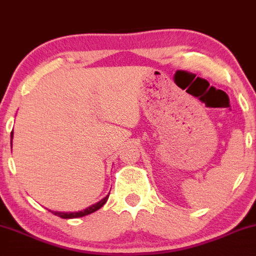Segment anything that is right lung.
<instances>
[{
	"mask_svg": "<svg viewBox=\"0 0 256 256\" xmlns=\"http://www.w3.org/2000/svg\"><path fill=\"white\" fill-rule=\"evenodd\" d=\"M10 140H13V131H12V134H10ZM10 144H12V142H10ZM108 196L110 195L106 196V198H102L101 201H98V202H96V204L89 206V207L85 208V210H78V212H54V210H50L52 214H55V216H60V218H62V219L80 218V216H88V214H91V213L96 212L98 210H100V208H101L102 206L107 202Z\"/></svg>",
	"mask_w": 256,
	"mask_h": 256,
	"instance_id": "1",
	"label": "right lung"
}]
</instances>
